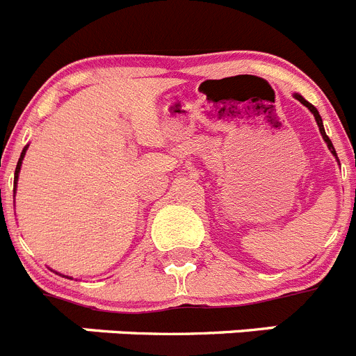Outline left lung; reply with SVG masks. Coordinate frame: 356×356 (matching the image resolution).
Segmentation results:
<instances>
[{"label":"left lung","instance_id":"obj_1","mask_svg":"<svg viewBox=\"0 0 356 356\" xmlns=\"http://www.w3.org/2000/svg\"><path fill=\"white\" fill-rule=\"evenodd\" d=\"M296 99H298V102H301V103H303V105L307 106V108L310 110V112H312V114H314V118H316V121H317V127H319V131H321V135H323V139L326 140V144H328L330 151H332L333 155L337 156V153H335V147H333L332 140L328 139V135H326L325 128H323V119H321V115H319V112H317V108H316V106H314L312 103H308L307 99H305V97H301V96H300V94H296ZM337 160H339V159H337Z\"/></svg>","mask_w":356,"mask_h":356}]
</instances>
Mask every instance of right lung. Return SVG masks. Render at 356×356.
<instances>
[{"label":"right lung","mask_w":356,"mask_h":356,"mask_svg":"<svg viewBox=\"0 0 356 356\" xmlns=\"http://www.w3.org/2000/svg\"><path fill=\"white\" fill-rule=\"evenodd\" d=\"M24 153H26V149H23V153H21V159H19V162H17V168H15V176H14V185H15V181H17V176H19V169H21V162H23V159H24Z\"/></svg>","instance_id":"1"}]
</instances>
